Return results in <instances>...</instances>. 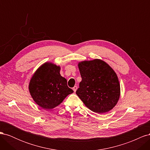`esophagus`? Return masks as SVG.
Instances as JSON below:
<instances>
[{"mask_svg": "<svg viewBox=\"0 0 150 150\" xmlns=\"http://www.w3.org/2000/svg\"><path fill=\"white\" fill-rule=\"evenodd\" d=\"M77 89H78V87H77L76 86H74L73 87V88H72V89H73V91L74 92H76V90H77Z\"/></svg>", "mask_w": 150, "mask_h": 150, "instance_id": "34e87169", "label": "esophagus"}]
</instances>
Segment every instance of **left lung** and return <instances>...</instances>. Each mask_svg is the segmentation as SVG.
<instances>
[{"instance_id":"1","label":"left lung","mask_w":150,"mask_h":150,"mask_svg":"<svg viewBox=\"0 0 150 150\" xmlns=\"http://www.w3.org/2000/svg\"><path fill=\"white\" fill-rule=\"evenodd\" d=\"M82 81L76 94L90 110L108 112L115 106L120 95V86L115 72L100 59L78 64Z\"/></svg>"}]
</instances>
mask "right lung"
Listing matches in <instances>:
<instances>
[{
    "label": "right lung",
    "instance_id": "add662e5",
    "mask_svg": "<svg viewBox=\"0 0 150 150\" xmlns=\"http://www.w3.org/2000/svg\"><path fill=\"white\" fill-rule=\"evenodd\" d=\"M59 72V66L45 63L36 71L30 81L31 96L39 106L46 110L56 107L68 94L73 93Z\"/></svg>",
    "mask_w": 150,
    "mask_h": 150
}]
</instances>
